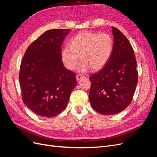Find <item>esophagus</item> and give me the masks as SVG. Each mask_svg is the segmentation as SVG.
Wrapping results in <instances>:
<instances>
[{
	"label": "esophagus",
	"instance_id": "obj_1",
	"mask_svg": "<svg viewBox=\"0 0 157 157\" xmlns=\"http://www.w3.org/2000/svg\"><path fill=\"white\" fill-rule=\"evenodd\" d=\"M84 76L83 75L78 74V75H76V78H77V81H78V80H80L82 78H84Z\"/></svg>",
	"mask_w": 157,
	"mask_h": 157
}]
</instances>
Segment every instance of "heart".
Returning a JSON list of instances; mask_svg holds the SVG:
<instances>
[{
    "mask_svg": "<svg viewBox=\"0 0 157 157\" xmlns=\"http://www.w3.org/2000/svg\"><path fill=\"white\" fill-rule=\"evenodd\" d=\"M69 45L63 48L61 52L65 67L74 69L80 58L82 61L78 70L86 72L91 68L99 70L107 64L113 53L114 42L107 33L83 31L71 38Z\"/></svg>",
    "mask_w": 157,
    "mask_h": 157,
    "instance_id": "obj_1",
    "label": "heart"
}]
</instances>
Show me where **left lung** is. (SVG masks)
<instances>
[{"mask_svg": "<svg viewBox=\"0 0 157 157\" xmlns=\"http://www.w3.org/2000/svg\"><path fill=\"white\" fill-rule=\"evenodd\" d=\"M113 53L98 73L91 75L89 99L95 111L103 115L122 111L132 101L138 75L134 52L127 38L116 27Z\"/></svg>", "mask_w": 157, "mask_h": 157, "instance_id": "obj_1", "label": "left lung"}]
</instances>
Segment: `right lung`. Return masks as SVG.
Segmentation results:
<instances>
[{
    "instance_id": "1",
    "label": "right lung",
    "mask_w": 157,
    "mask_h": 157,
    "mask_svg": "<svg viewBox=\"0 0 157 157\" xmlns=\"http://www.w3.org/2000/svg\"><path fill=\"white\" fill-rule=\"evenodd\" d=\"M70 29H51L32 42L21 60L19 74L23 103L36 115H59L77 85L75 74L66 69L61 46Z\"/></svg>"
}]
</instances>
